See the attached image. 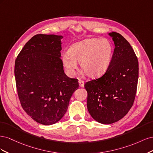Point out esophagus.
Wrapping results in <instances>:
<instances>
[{
    "label": "esophagus",
    "mask_w": 153,
    "mask_h": 153,
    "mask_svg": "<svg viewBox=\"0 0 153 153\" xmlns=\"http://www.w3.org/2000/svg\"><path fill=\"white\" fill-rule=\"evenodd\" d=\"M78 83H79V86L80 87H83L84 85V82L82 80H79V81H78Z\"/></svg>",
    "instance_id": "1"
}]
</instances>
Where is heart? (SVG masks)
Listing matches in <instances>:
<instances>
[{
  "instance_id": "heart-1",
  "label": "heart",
  "mask_w": 153,
  "mask_h": 153,
  "mask_svg": "<svg viewBox=\"0 0 153 153\" xmlns=\"http://www.w3.org/2000/svg\"><path fill=\"white\" fill-rule=\"evenodd\" d=\"M114 52L111 41L106 38H91L73 45L62 57L64 66L73 74L79 62L81 69L90 78H97L105 73Z\"/></svg>"
}]
</instances>
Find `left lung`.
Here are the masks:
<instances>
[{"mask_svg": "<svg viewBox=\"0 0 153 153\" xmlns=\"http://www.w3.org/2000/svg\"><path fill=\"white\" fill-rule=\"evenodd\" d=\"M110 66L101 77L87 82V109L94 120L109 124L119 121L132 107L138 79V61L131 46L115 32Z\"/></svg>", "mask_w": 153, "mask_h": 153, "instance_id": "obj_1", "label": "left lung"}]
</instances>
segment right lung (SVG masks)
Returning <instances> with one entry per match:
<instances>
[{
    "label": "right lung",
    "mask_w": 153,
    "mask_h": 153,
    "mask_svg": "<svg viewBox=\"0 0 153 153\" xmlns=\"http://www.w3.org/2000/svg\"><path fill=\"white\" fill-rule=\"evenodd\" d=\"M62 36L37 34L22 49L15 64L18 98L25 112L37 123H57L66 112L78 88L76 78L64 72Z\"/></svg>",
    "instance_id": "obj_1"
}]
</instances>
